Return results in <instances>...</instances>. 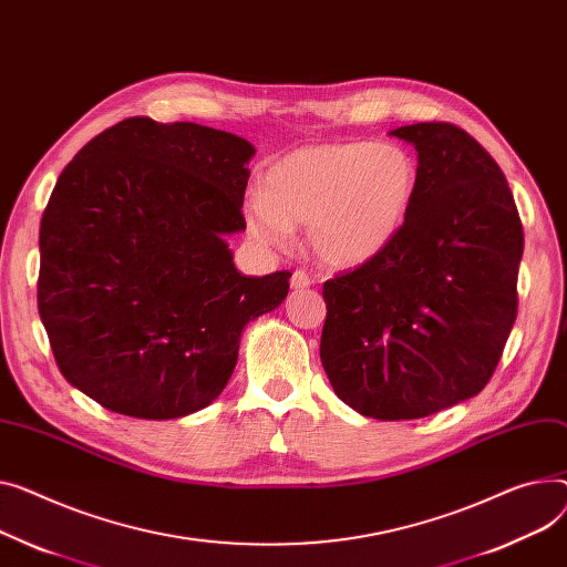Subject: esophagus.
<instances>
[{
  "instance_id": "esophagus-1",
  "label": "esophagus",
  "mask_w": 567,
  "mask_h": 567,
  "mask_svg": "<svg viewBox=\"0 0 567 567\" xmlns=\"http://www.w3.org/2000/svg\"><path fill=\"white\" fill-rule=\"evenodd\" d=\"M312 282H315V280H312V276H310L308 271H300V269H298V271L291 274V287H293V289H308Z\"/></svg>"
}]
</instances>
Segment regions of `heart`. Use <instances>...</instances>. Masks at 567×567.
Here are the masks:
<instances>
[{
	"mask_svg": "<svg viewBox=\"0 0 567 567\" xmlns=\"http://www.w3.org/2000/svg\"><path fill=\"white\" fill-rule=\"evenodd\" d=\"M417 192V159L401 145H308L269 166L246 220L250 235L269 246L285 244L291 225L310 223V246L323 264L358 269L396 241Z\"/></svg>",
	"mask_w": 567,
	"mask_h": 567,
	"instance_id": "heart-1",
	"label": "heart"
}]
</instances>
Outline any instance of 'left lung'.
<instances>
[{"label": "left lung", "instance_id": "1", "mask_svg": "<svg viewBox=\"0 0 567 567\" xmlns=\"http://www.w3.org/2000/svg\"><path fill=\"white\" fill-rule=\"evenodd\" d=\"M414 145L420 192L396 241L323 282L321 364L373 420H420L476 396L517 317L522 220L487 150L451 123L392 132Z\"/></svg>", "mask_w": 567, "mask_h": 567}]
</instances>
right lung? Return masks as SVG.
Masks as SVG:
<instances>
[{"label": "right lung", "mask_w": 567, "mask_h": 567, "mask_svg": "<svg viewBox=\"0 0 567 567\" xmlns=\"http://www.w3.org/2000/svg\"><path fill=\"white\" fill-rule=\"evenodd\" d=\"M255 147L230 132L136 116L91 138L41 220L38 312L63 379L118 414L177 420L228 385L248 321L289 271L235 269Z\"/></svg>", "instance_id": "obj_1"}]
</instances>
